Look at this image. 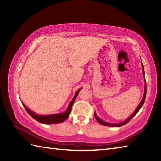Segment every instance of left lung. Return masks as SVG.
Here are the masks:
<instances>
[{
    "instance_id": "obj_1",
    "label": "left lung",
    "mask_w": 161,
    "mask_h": 161,
    "mask_svg": "<svg viewBox=\"0 0 161 161\" xmlns=\"http://www.w3.org/2000/svg\"><path fill=\"white\" fill-rule=\"evenodd\" d=\"M142 62V61H141ZM142 73H143V75H144V77H145V71H144V67H143V64H142ZM144 83H145V91H144V94H143V97L142 99L141 102H140L138 106L137 107V108H136V110L134 111V112L133 113V114L129 116V118H126L125 121H123L122 122H119V123H116V124H114V123H109V122H105L104 120H102V119H101L100 118L98 117V116L97 115L96 113L95 112V119H97V121L100 123V124L104 125V126H113V127H119V126H123L126 125V123H128L131 119L134 117V116L137 114V113L140 111V109H141L142 107L143 104H144L145 102V97H146V93H147V86H146V81H145V78H144Z\"/></svg>"
}]
</instances>
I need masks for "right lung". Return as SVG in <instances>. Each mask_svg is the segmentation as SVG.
I'll list each match as a JSON object with an SVG mask.
<instances>
[{"label": "right lung", "instance_id": "obj_1", "mask_svg": "<svg viewBox=\"0 0 161 161\" xmlns=\"http://www.w3.org/2000/svg\"><path fill=\"white\" fill-rule=\"evenodd\" d=\"M81 89V88L78 89L76 93H75L73 98L72 99V100L70 101L69 104H68L66 111H64V113H61V114H51V115H39L30 110V109L27 107L22 102H21L24 108H25V110L28 113L29 115L37 122L42 123V124H57V123H61L66 120V119L68 118V116L70 115L72 107H73L74 102L75 100H76V97L77 96L79 92L80 91Z\"/></svg>", "mask_w": 161, "mask_h": 161}]
</instances>
